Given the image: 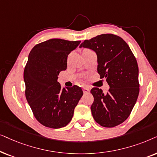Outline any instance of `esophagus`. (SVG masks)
<instances>
[{"label":"esophagus","instance_id":"1","mask_svg":"<svg viewBox=\"0 0 157 157\" xmlns=\"http://www.w3.org/2000/svg\"><path fill=\"white\" fill-rule=\"evenodd\" d=\"M90 92V88H88V87H84L83 88V93H88Z\"/></svg>","mask_w":157,"mask_h":157}]
</instances>
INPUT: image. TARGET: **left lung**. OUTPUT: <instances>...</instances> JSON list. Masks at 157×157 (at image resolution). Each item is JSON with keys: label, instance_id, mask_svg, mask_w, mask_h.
Wrapping results in <instances>:
<instances>
[{"label": "left lung", "instance_id": "obj_1", "mask_svg": "<svg viewBox=\"0 0 157 157\" xmlns=\"http://www.w3.org/2000/svg\"><path fill=\"white\" fill-rule=\"evenodd\" d=\"M97 54L98 72L106 79L110 89L103 93L93 87L91 105L93 118L101 126L112 128L128 118L139 93V67L127 43L111 33L98 35L85 40L80 46Z\"/></svg>", "mask_w": 157, "mask_h": 157}]
</instances>
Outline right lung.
Wrapping results in <instances>:
<instances>
[{
    "label": "right lung",
    "instance_id": "1",
    "mask_svg": "<svg viewBox=\"0 0 157 157\" xmlns=\"http://www.w3.org/2000/svg\"><path fill=\"white\" fill-rule=\"evenodd\" d=\"M80 41L52 39L31 49L25 67L26 98L36 120L46 127L60 128L72 120L75 108L83 95L81 87H63L58 75L67 69L68 54Z\"/></svg>",
    "mask_w": 157,
    "mask_h": 157
}]
</instances>
